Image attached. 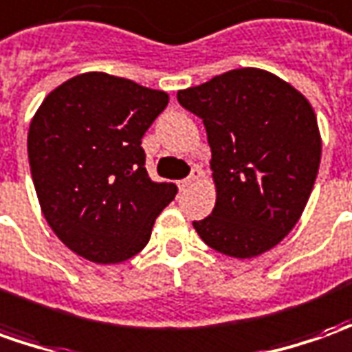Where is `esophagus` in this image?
<instances>
[{
  "label": "esophagus",
  "instance_id": "obj_1",
  "mask_svg": "<svg viewBox=\"0 0 352 352\" xmlns=\"http://www.w3.org/2000/svg\"><path fill=\"white\" fill-rule=\"evenodd\" d=\"M202 177H204V171H202L200 167H195V169H192V173H190V177H188V179H183V181H179L177 186H179V190H186L188 186L195 185L196 181H200Z\"/></svg>",
  "mask_w": 352,
  "mask_h": 352
}]
</instances>
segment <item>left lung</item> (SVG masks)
I'll return each instance as SVG.
<instances>
[{"mask_svg":"<svg viewBox=\"0 0 352 352\" xmlns=\"http://www.w3.org/2000/svg\"><path fill=\"white\" fill-rule=\"evenodd\" d=\"M202 119L212 150L216 206L196 233L231 258L279 245L300 219L316 181L322 136L316 113L295 86L245 67L177 92Z\"/></svg>","mask_w":352,"mask_h":352,"instance_id":"left-lung-1","label":"left lung"}]
</instances>
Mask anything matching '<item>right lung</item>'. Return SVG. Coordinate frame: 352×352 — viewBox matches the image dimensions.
<instances>
[{"instance_id":"add662e5","label":"right lung","mask_w":352,"mask_h":352,"mask_svg":"<svg viewBox=\"0 0 352 352\" xmlns=\"http://www.w3.org/2000/svg\"><path fill=\"white\" fill-rule=\"evenodd\" d=\"M169 94L82 73L45 96L28 129V162L45 221L75 254L119 264L150 241L173 183L146 173L142 136Z\"/></svg>"}]
</instances>
